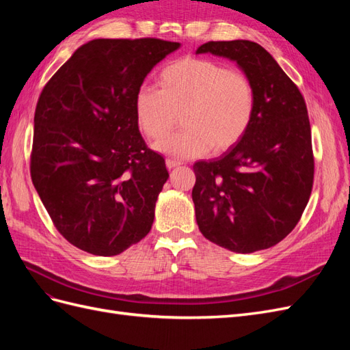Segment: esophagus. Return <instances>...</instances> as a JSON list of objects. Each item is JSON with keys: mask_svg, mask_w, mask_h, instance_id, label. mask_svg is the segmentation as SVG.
<instances>
[{"mask_svg": "<svg viewBox=\"0 0 350 350\" xmlns=\"http://www.w3.org/2000/svg\"><path fill=\"white\" fill-rule=\"evenodd\" d=\"M179 165H181V162L172 161V159H166V166H167V169H174V167H176V166H179Z\"/></svg>", "mask_w": 350, "mask_h": 350, "instance_id": "1", "label": "esophagus"}]
</instances>
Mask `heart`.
<instances>
[{
  "mask_svg": "<svg viewBox=\"0 0 350 350\" xmlns=\"http://www.w3.org/2000/svg\"><path fill=\"white\" fill-rule=\"evenodd\" d=\"M161 90L135 94L137 125L149 140H161L181 115L184 129L156 144L167 156L189 159L235 146L256 111V90L245 74L204 58H183L159 76Z\"/></svg>",
  "mask_w": 350,
  "mask_h": 350,
  "instance_id": "1",
  "label": "heart"
}]
</instances>
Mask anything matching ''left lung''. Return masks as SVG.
<instances>
[{
    "mask_svg": "<svg viewBox=\"0 0 350 350\" xmlns=\"http://www.w3.org/2000/svg\"><path fill=\"white\" fill-rule=\"evenodd\" d=\"M197 54L235 61L256 90L245 135L221 156L193 166L198 229L234 252L270 248L293 230L311 196L314 156L305 100L256 42H207Z\"/></svg>",
    "mask_w": 350,
    "mask_h": 350,
    "instance_id": "left-lung-1",
    "label": "left lung"
}]
</instances>
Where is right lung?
I'll use <instances>...</instances> for the list:
<instances>
[{"instance_id": "obj_1", "label": "right lung", "mask_w": 350, "mask_h": 350, "mask_svg": "<svg viewBox=\"0 0 350 350\" xmlns=\"http://www.w3.org/2000/svg\"><path fill=\"white\" fill-rule=\"evenodd\" d=\"M178 42L93 39L42 90L30 175L59 234L93 256L121 254L149 234L165 159L146 146L134 100Z\"/></svg>"}]
</instances>
